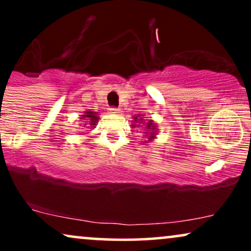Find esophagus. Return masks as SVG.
<instances>
[{
  "mask_svg": "<svg viewBox=\"0 0 251 251\" xmlns=\"http://www.w3.org/2000/svg\"><path fill=\"white\" fill-rule=\"evenodd\" d=\"M109 113H112V114H118V113H120V109L114 108V107H111V108H109Z\"/></svg>",
  "mask_w": 251,
  "mask_h": 251,
  "instance_id": "1",
  "label": "esophagus"
}]
</instances>
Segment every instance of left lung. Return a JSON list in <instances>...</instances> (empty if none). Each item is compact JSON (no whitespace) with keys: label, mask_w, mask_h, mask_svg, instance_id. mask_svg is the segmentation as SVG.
<instances>
[{"label":"left lung","mask_w":251,"mask_h":251,"mask_svg":"<svg viewBox=\"0 0 251 251\" xmlns=\"http://www.w3.org/2000/svg\"><path fill=\"white\" fill-rule=\"evenodd\" d=\"M132 119H133V122L131 124V127H140L142 128L143 133L145 134L146 140L143 142L144 144L150 143L155 139V135L158 134V126L151 118H150V119H146V117L144 116V114H137V116H134Z\"/></svg>","instance_id":"1"}]
</instances>
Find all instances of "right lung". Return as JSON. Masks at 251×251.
I'll return each mask as SVG.
<instances>
[{"instance_id": "right-lung-1", "label": "right lung", "mask_w": 251, "mask_h": 251, "mask_svg": "<svg viewBox=\"0 0 251 251\" xmlns=\"http://www.w3.org/2000/svg\"><path fill=\"white\" fill-rule=\"evenodd\" d=\"M80 119H81L82 122H85V125H89L92 128H94L97 123L99 122V116H98L97 112L85 111L83 114H81V117H80Z\"/></svg>"}]
</instances>
